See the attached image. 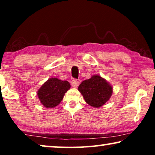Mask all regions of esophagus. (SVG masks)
<instances>
[{"mask_svg":"<svg viewBox=\"0 0 155 155\" xmlns=\"http://www.w3.org/2000/svg\"><path fill=\"white\" fill-rule=\"evenodd\" d=\"M71 85L73 86V87H78V85H79V82H78V80L74 79V80H72Z\"/></svg>","mask_w":155,"mask_h":155,"instance_id":"1","label":"esophagus"}]
</instances>
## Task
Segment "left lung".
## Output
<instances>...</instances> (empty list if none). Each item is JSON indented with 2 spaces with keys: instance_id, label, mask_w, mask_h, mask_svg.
<instances>
[{
  "instance_id": "1",
  "label": "left lung",
  "mask_w": 155,
  "mask_h": 155,
  "mask_svg": "<svg viewBox=\"0 0 155 155\" xmlns=\"http://www.w3.org/2000/svg\"><path fill=\"white\" fill-rule=\"evenodd\" d=\"M78 90L86 102L94 108H99L104 104L113 92L111 84L98 75H94L90 79L82 81L78 87Z\"/></svg>"
}]
</instances>
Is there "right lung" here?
I'll return each instance as SVG.
<instances>
[{
    "label": "right lung",
    "mask_w": 155,
    "mask_h": 155,
    "mask_svg": "<svg viewBox=\"0 0 155 155\" xmlns=\"http://www.w3.org/2000/svg\"><path fill=\"white\" fill-rule=\"evenodd\" d=\"M71 87L66 80L56 78H49L39 89L37 95L40 101L46 108H54L58 106L64 97L65 93Z\"/></svg>",
    "instance_id": "add662e5"
}]
</instances>
